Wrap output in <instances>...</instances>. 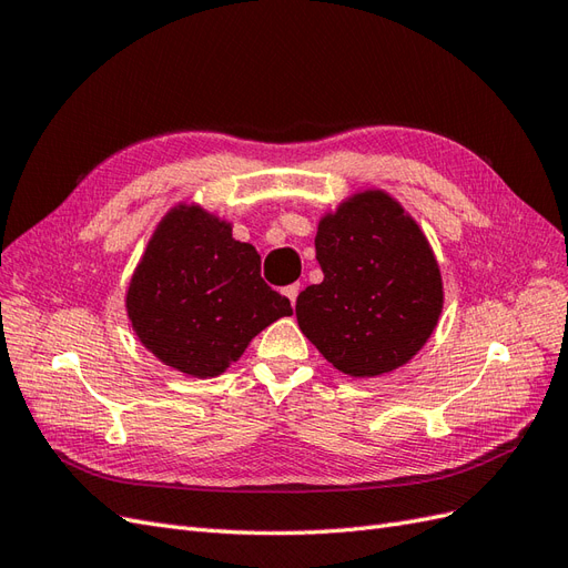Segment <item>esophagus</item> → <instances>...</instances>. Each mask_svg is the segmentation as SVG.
<instances>
[{
  "label": "esophagus",
  "mask_w": 568,
  "mask_h": 568,
  "mask_svg": "<svg viewBox=\"0 0 568 568\" xmlns=\"http://www.w3.org/2000/svg\"><path fill=\"white\" fill-rule=\"evenodd\" d=\"M300 290H302V285L300 283H293V285H287L285 290H283V293H285V297L290 300V304H297V295H300Z\"/></svg>",
  "instance_id": "34e87169"
}]
</instances>
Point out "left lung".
<instances>
[{"instance_id": "8db88e82", "label": "left lung", "mask_w": 568, "mask_h": 568, "mask_svg": "<svg viewBox=\"0 0 568 568\" xmlns=\"http://www.w3.org/2000/svg\"><path fill=\"white\" fill-rule=\"evenodd\" d=\"M323 281L302 290L297 323L352 378L407 364L443 312V278L426 235L383 190L354 194L318 223Z\"/></svg>"}]
</instances>
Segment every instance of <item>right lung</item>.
<instances>
[{
    "mask_svg": "<svg viewBox=\"0 0 568 568\" xmlns=\"http://www.w3.org/2000/svg\"><path fill=\"white\" fill-rule=\"evenodd\" d=\"M125 310L140 343L194 378L223 374L254 335L293 314L290 300L264 283L256 250L194 204H178L156 225Z\"/></svg>",
    "mask_w": 568,
    "mask_h": 568,
    "instance_id": "right-lung-1",
    "label": "right lung"
}]
</instances>
